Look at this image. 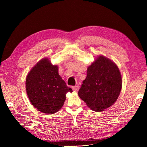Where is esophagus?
Listing matches in <instances>:
<instances>
[{
	"label": "esophagus",
	"instance_id": "34e87169",
	"mask_svg": "<svg viewBox=\"0 0 147 147\" xmlns=\"http://www.w3.org/2000/svg\"><path fill=\"white\" fill-rule=\"evenodd\" d=\"M72 89L74 91H78L79 89V87L78 86H73L72 87Z\"/></svg>",
	"mask_w": 147,
	"mask_h": 147
}]
</instances>
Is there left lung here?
Wrapping results in <instances>:
<instances>
[{
    "label": "left lung",
    "instance_id": "obj_1",
    "mask_svg": "<svg viewBox=\"0 0 147 147\" xmlns=\"http://www.w3.org/2000/svg\"><path fill=\"white\" fill-rule=\"evenodd\" d=\"M122 86L119 69L114 62L99 55L87 69L79 97L95 111H103L117 101Z\"/></svg>",
    "mask_w": 147,
    "mask_h": 147
}]
</instances>
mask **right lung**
Here are the masks:
<instances>
[{
  "instance_id": "1",
  "label": "right lung",
  "mask_w": 147,
  "mask_h": 147,
  "mask_svg": "<svg viewBox=\"0 0 147 147\" xmlns=\"http://www.w3.org/2000/svg\"><path fill=\"white\" fill-rule=\"evenodd\" d=\"M26 88L32 104L45 114L57 113L63 106L66 94L72 92L58 74V67L48 58L39 61L28 74Z\"/></svg>"
}]
</instances>
